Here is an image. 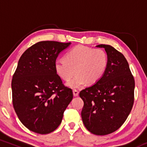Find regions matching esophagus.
Instances as JSON below:
<instances>
[{
  "label": "esophagus",
  "instance_id": "1",
  "mask_svg": "<svg viewBox=\"0 0 147 147\" xmlns=\"http://www.w3.org/2000/svg\"><path fill=\"white\" fill-rule=\"evenodd\" d=\"M73 95L75 97H77V96H78L79 95V91L77 90H76V89H74L73 90Z\"/></svg>",
  "mask_w": 147,
  "mask_h": 147
}]
</instances>
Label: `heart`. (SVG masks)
Returning a JSON list of instances; mask_svg holds the SVG:
<instances>
[{"mask_svg": "<svg viewBox=\"0 0 147 147\" xmlns=\"http://www.w3.org/2000/svg\"><path fill=\"white\" fill-rule=\"evenodd\" d=\"M109 65V56L102 49H95L78 45L65 54V59L55 62V70L64 81H69L77 74L67 86L78 88L86 82L97 83L102 78Z\"/></svg>", "mask_w": 147, "mask_h": 147, "instance_id": "b5f03b06", "label": "heart"}]
</instances>
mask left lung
Returning a JSON list of instances; mask_svg holds the SVG:
<instances>
[{"instance_id":"8db88e82","label":"left lung","mask_w":147,"mask_h":147,"mask_svg":"<svg viewBox=\"0 0 147 147\" xmlns=\"http://www.w3.org/2000/svg\"><path fill=\"white\" fill-rule=\"evenodd\" d=\"M104 48L109 65L102 78L79 92L84 101L82 118L84 126L97 136H105L122 126L134 103L135 80L126 58L109 45Z\"/></svg>"}]
</instances>
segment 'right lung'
<instances>
[{
  "mask_svg": "<svg viewBox=\"0 0 147 147\" xmlns=\"http://www.w3.org/2000/svg\"><path fill=\"white\" fill-rule=\"evenodd\" d=\"M70 43L45 41L23 52L11 80L12 103L25 127L48 134L61 123L63 113L73 98L55 70L59 54Z\"/></svg>",
  "mask_w": 147,
  "mask_h": 147,
  "instance_id": "obj_1",
  "label": "right lung"
}]
</instances>
